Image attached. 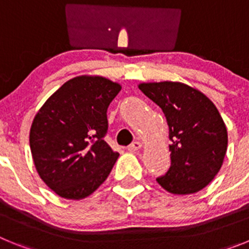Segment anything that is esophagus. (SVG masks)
<instances>
[{
	"label": "esophagus",
	"instance_id": "1",
	"mask_svg": "<svg viewBox=\"0 0 249 249\" xmlns=\"http://www.w3.org/2000/svg\"><path fill=\"white\" fill-rule=\"evenodd\" d=\"M141 147H142V144H141V142H138V141H135V142H132L131 144H129L128 147H127V149L131 152H135V151H138V149H141Z\"/></svg>",
	"mask_w": 249,
	"mask_h": 249
}]
</instances>
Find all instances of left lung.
Listing matches in <instances>:
<instances>
[{
    "mask_svg": "<svg viewBox=\"0 0 249 249\" xmlns=\"http://www.w3.org/2000/svg\"><path fill=\"white\" fill-rule=\"evenodd\" d=\"M140 89L166 116L171 167L157 182L173 195L201 191L221 169L227 128L218 109L198 89L181 82L141 83Z\"/></svg>",
    "mask_w": 249,
    "mask_h": 249,
    "instance_id": "8db88e82",
    "label": "left lung"
}]
</instances>
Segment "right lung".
<instances>
[{"label":"right lung","mask_w":249,"mask_h":249,"mask_svg":"<svg viewBox=\"0 0 249 249\" xmlns=\"http://www.w3.org/2000/svg\"><path fill=\"white\" fill-rule=\"evenodd\" d=\"M121 86L100 76L67 81L35 116L30 147L37 172L59 197L82 199L108 177L118 153L107 144V108Z\"/></svg>","instance_id":"add662e5"}]
</instances>
